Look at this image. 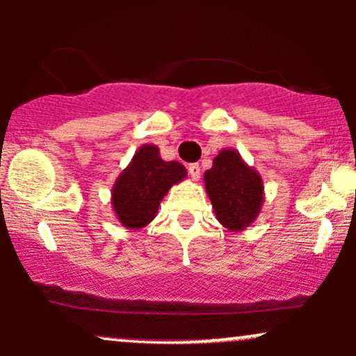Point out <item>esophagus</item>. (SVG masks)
<instances>
[{
  "mask_svg": "<svg viewBox=\"0 0 356 356\" xmlns=\"http://www.w3.org/2000/svg\"><path fill=\"white\" fill-rule=\"evenodd\" d=\"M187 170H189V175L194 181H199V179H201V167H199V164H191L187 167Z\"/></svg>",
  "mask_w": 356,
  "mask_h": 356,
  "instance_id": "obj_1",
  "label": "esophagus"
}]
</instances>
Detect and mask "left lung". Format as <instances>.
Wrapping results in <instances>:
<instances>
[{
  "mask_svg": "<svg viewBox=\"0 0 356 356\" xmlns=\"http://www.w3.org/2000/svg\"><path fill=\"white\" fill-rule=\"evenodd\" d=\"M216 218L226 229L243 231L254 222L264 201L263 179L234 149H224L204 174Z\"/></svg>",
  "mask_w": 356,
  "mask_h": 356,
  "instance_id": "obj_1",
  "label": "left lung"
}]
</instances>
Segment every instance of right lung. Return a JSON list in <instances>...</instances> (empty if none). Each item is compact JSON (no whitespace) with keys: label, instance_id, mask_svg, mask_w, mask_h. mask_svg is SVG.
Returning <instances> with one entry per match:
<instances>
[{"label":"right lung","instance_id":"1","mask_svg":"<svg viewBox=\"0 0 356 356\" xmlns=\"http://www.w3.org/2000/svg\"><path fill=\"white\" fill-rule=\"evenodd\" d=\"M181 162H165L155 145H142L112 187V206L127 229H140L157 214L161 201L174 184L186 179Z\"/></svg>","mask_w":356,"mask_h":356}]
</instances>
